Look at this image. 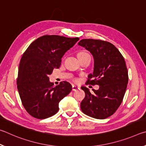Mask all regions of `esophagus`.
I'll list each match as a JSON object with an SVG mask.
<instances>
[{
	"instance_id": "34e87169",
	"label": "esophagus",
	"mask_w": 146,
	"mask_h": 146,
	"mask_svg": "<svg viewBox=\"0 0 146 146\" xmlns=\"http://www.w3.org/2000/svg\"><path fill=\"white\" fill-rule=\"evenodd\" d=\"M72 88L73 91H76V90H80V87H78V86H75V85H72Z\"/></svg>"
}]
</instances>
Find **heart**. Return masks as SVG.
I'll use <instances>...</instances> for the list:
<instances>
[{"label": "heart", "mask_w": 146, "mask_h": 146, "mask_svg": "<svg viewBox=\"0 0 146 146\" xmlns=\"http://www.w3.org/2000/svg\"><path fill=\"white\" fill-rule=\"evenodd\" d=\"M86 54V52H80L78 54V55H81V54Z\"/></svg>", "instance_id": "1"}]
</instances>
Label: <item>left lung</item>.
<instances>
[{
    "mask_svg": "<svg viewBox=\"0 0 146 146\" xmlns=\"http://www.w3.org/2000/svg\"><path fill=\"white\" fill-rule=\"evenodd\" d=\"M88 50L94 58L93 74L88 75V83L99 86L91 93L86 86H81L85 97L81 109L86 115L98 119L111 116L121 105L128 83L126 62L119 50L105 41L83 39L78 43Z\"/></svg>",
    "mask_w": 146,
    "mask_h": 146,
    "instance_id": "left-lung-1",
    "label": "left lung"
}]
</instances>
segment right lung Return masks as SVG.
Segmentation results:
<instances>
[{
  "mask_svg": "<svg viewBox=\"0 0 146 146\" xmlns=\"http://www.w3.org/2000/svg\"><path fill=\"white\" fill-rule=\"evenodd\" d=\"M80 40L45 35L31 43L20 60L17 89L23 106L31 115L43 119L59 110V103L72 90L66 81L54 86L48 75L61 65V58Z\"/></svg>",
  "mask_w": 146,
  "mask_h": 146,
  "instance_id": "right-lung-1",
  "label": "right lung"
}]
</instances>
